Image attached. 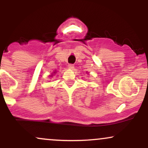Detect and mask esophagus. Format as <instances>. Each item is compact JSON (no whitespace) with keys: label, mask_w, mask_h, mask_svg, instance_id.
<instances>
[{"label":"esophagus","mask_w":148,"mask_h":148,"mask_svg":"<svg viewBox=\"0 0 148 148\" xmlns=\"http://www.w3.org/2000/svg\"><path fill=\"white\" fill-rule=\"evenodd\" d=\"M68 67H69V68L71 69H74V65L73 64H69Z\"/></svg>","instance_id":"esophagus-1"}]
</instances>
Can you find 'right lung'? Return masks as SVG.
Wrapping results in <instances>:
<instances>
[{
    "mask_svg": "<svg viewBox=\"0 0 148 148\" xmlns=\"http://www.w3.org/2000/svg\"><path fill=\"white\" fill-rule=\"evenodd\" d=\"M56 72H56V71H54V72H53V73H52V74H51V75H50V77H52V76H53V75H54V74H56Z\"/></svg>",
    "mask_w": 148,
    "mask_h": 148,
    "instance_id": "obj_1",
    "label": "right lung"
}]
</instances>
